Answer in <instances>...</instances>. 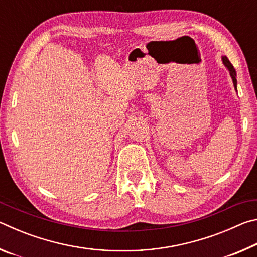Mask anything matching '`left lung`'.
Returning a JSON list of instances; mask_svg holds the SVG:
<instances>
[{"instance_id":"1","label":"left lung","mask_w":257,"mask_h":257,"mask_svg":"<svg viewBox=\"0 0 257 257\" xmlns=\"http://www.w3.org/2000/svg\"><path fill=\"white\" fill-rule=\"evenodd\" d=\"M222 62L225 67H227V69L229 70V73H230V77L232 78V82H233V86H234V89L237 90V73H236V70H234V68L231 63H230L229 59L227 58V56H222Z\"/></svg>"}]
</instances>
